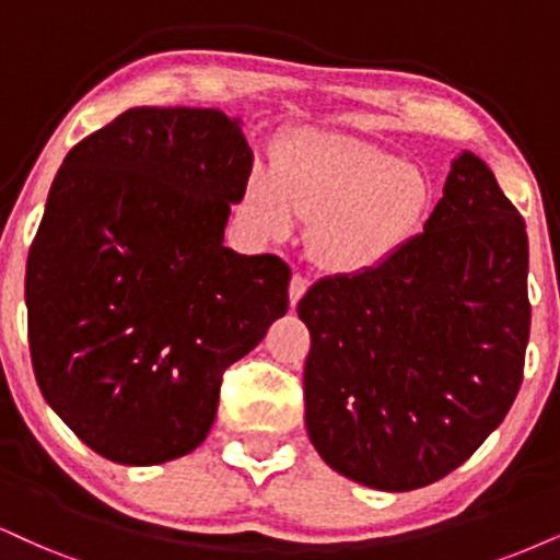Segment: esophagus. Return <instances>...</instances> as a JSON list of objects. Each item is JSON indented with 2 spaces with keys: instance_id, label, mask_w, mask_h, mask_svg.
I'll use <instances>...</instances> for the list:
<instances>
[{
  "instance_id": "obj_1",
  "label": "esophagus",
  "mask_w": 560,
  "mask_h": 560,
  "mask_svg": "<svg viewBox=\"0 0 560 560\" xmlns=\"http://www.w3.org/2000/svg\"><path fill=\"white\" fill-rule=\"evenodd\" d=\"M306 288H308V280L303 278L301 272H295L291 278V288H288V299H291V306H295V303L301 301V295L306 293Z\"/></svg>"
}]
</instances>
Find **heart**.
Here are the masks:
<instances>
[{"label":"heart","instance_id":"b5f03b06","mask_svg":"<svg viewBox=\"0 0 560 560\" xmlns=\"http://www.w3.org/2000/svg\"><path fill=\"white\" fill-rule=\"evenodd\" d=\"M431 184L358 137L308 129L288 144L278 171H259L246 189V212L267 238H288L299 218L314 220L316 265L337 275L382 267L423 223Z\"/></svg>","mask_w":560,"mask_h":560}]
</instances>
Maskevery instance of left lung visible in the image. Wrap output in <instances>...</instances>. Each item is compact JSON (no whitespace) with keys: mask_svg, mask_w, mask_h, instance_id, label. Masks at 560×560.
<instances>
[{"mask_svg":"<svg viewBox=\"0 0 560 560\" xmlns=\"http://www.w3.org/2000/svg\"><path fill=\"white\" fill-rule=\"evenodd\" d=\"M527 231L493 171L452 161L423 233L308 288L306 431L345 478L402 493L457 470L506 418L529 340Z\"/></svg>","mask_w":560,"mask_h":560,"instance_id":"obj_1","label":"left lung"}]
</instances>
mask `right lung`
<instances>
[{
    "instance_id": "right-lung-1",
    "label": "right lung",
    "mask_w": 560,
    "mask_h": 560,
    "mask_svg": "<svg viewBox=\"0 0 560 560\" xmlns=\"http://www.w3.org/2000/svg\"><path fill=\"white\" fill-rule=\"evenodd\" d=\"M252 163L241 119L186 106L129 108L61 163L27 254V337L40 395L101 457L195 452L220 374L285 316V261L223 244Z\"/></svg>"
}]
</instances>
